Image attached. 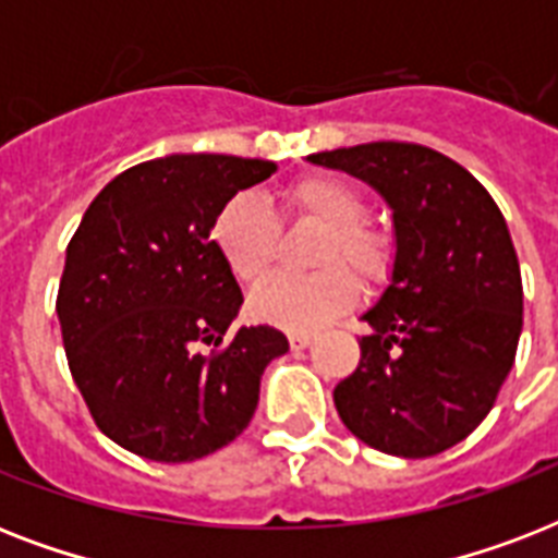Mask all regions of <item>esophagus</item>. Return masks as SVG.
Here are the masks:
<instances>
[{
    "instance_id": "obj_1",
    "label": "esophagus",
    "mask_w": 558,
    "mask_h": 558,
    "mask_svg": "<svg viewBox=\"0 0 558 558\" xmlns=\"http://www.w3.org/2000/svg\"><path fill=\"white\" fill-rule=\"evenodd\" d=\"M313 332H298V330H292L289 332V344H292V350H306L310 348V344H313Z\"/></svg>"
}]
</instances>
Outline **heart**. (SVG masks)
<instances>
[{"mask_svg": "<svg viewBox=\"0 0 558 558\" xmlns=\"http://www.w3.org/2000/svg\"><path fill=\"white\" fill-rule=\"evenodd\" d=\"M287 208L324 226L310 275H278L252 295V313L287 330H315L356 304L359 280L385 287L397 269V240L367 217L365 193L341 177L298 179L283 191ZM278 219L260 196L234 193L210 222V240L228 271L243 283H260L278 257ZM350 268L354 270L349 271Z\"/></svg>", "mask_w": 558, "mask_h": 558, "instance_id": "obj_1", "label": "heart"}]
</instances>
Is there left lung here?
<instances>
[{
	"mask_svg": "<svg viewBox=\"0 0 558 558\" xmlns=\"http://www.w3.org/2000/svg\"><path fill=\"white\" fill-rule=\"evenodd\" d=\"M365 179L393 208L397 269L362 315L359 367L332 390L371 449L432 458L493 411L521 336V269L495 199L449 156L371 142L306 156Z\"/></svg>",
	"mask_w": 558,
	"mask_h": 558,
	"instance_id": "left-lung-1",
	"label": "left lung"
}]
</instances>
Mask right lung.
Returning a JSON list of instances; mask_svg holds the SVG:
<instances>
[{
  "mask_svg": "<svg viewBox=\"0 0 558 558\" xmlns=\"http://www.w3.org/2000/svg\"><path fill=\"white\" fill-rule=\"evenodd\" d=\"M263 159L191 153L142 161L92 199L65 248L57 315L92 420L138 458L187 463L252 423L260 376L289 350L275 327H228L243 292L210 240Z\"/></svg>",
  "mask_w": 558,
  "mask_h": 558,
  "instance_id": "1",
  "label": "right lung"
}]
</instances>
